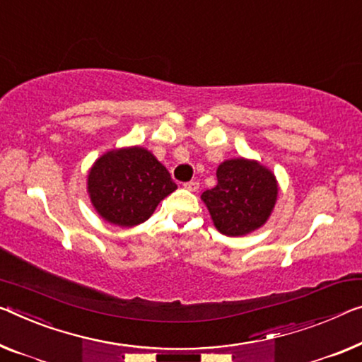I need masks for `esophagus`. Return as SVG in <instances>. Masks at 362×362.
<instances>
[{
    "label": "esophagus",
    "mask_w": 362,
    "mask_h": 362,
    "mask_svg": "<svg viewBox=\"0 0 362 362\" xmlns=\"http://www.w3.org/2000/svg\"><path fill=\"white\" fill-rule=\"evenodd\" d=\"M185 189H187V191H192V192H196L197 189H199V182L197 181H187V182H185Z\"/></svg>",
    "instance_id": "obj_1"
}]
</instances>
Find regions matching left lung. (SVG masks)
<instances>
[{
  "instance_id": "obj_1",
  "label": "left lung",
  "mask_w": 362,
  "mask_h": 362,
  "mask_svg": "<svg viewBox=\"0 0 362 362\" xmlns=\"http://www.w3.org/2000/svg\"><path fill=\"white\" fill-rule=\"evenodd\" d=\"M276 196L278 182L269 168L255 160L231 158L218 165L216 186L200 199L221 235L243 236L265 225Z\"/></svg>"
}]
</instances>
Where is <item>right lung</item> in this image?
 Segmentation results:
<instances>
[{
  "instance_id": "obj_1",
  "label": "right lung",
  "mask_w": 362,
  "mask_h": 362,
  "mask_svg": "<svg viewBox=\"0 0 362 362\" xmlns=\"http://www.w3.org/2000/svg\"><path fill=\"white\" fill-rule=\"evenodd\" d=\"M176 187L153 153L137 146L103 153L87 176V192L97 214L123 228L148 220L160 200Z\"/></svg>"
}]
</instances>
